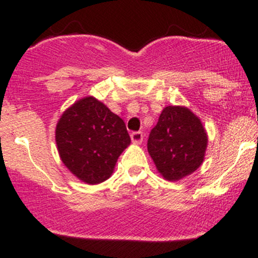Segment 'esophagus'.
Returning <instances> with one entry per match:
<instances>
[{
    "label": "esophagus",
    "mask_w": 258,
    "mask_h": 258,
    "mask_svg": "<svg viewBox=\"0 0 258 258\" xmlns=\"http://www.w3.org/2000/svg\"><path fill=\"white\" fill-rule=\"evenodd\" d=\"M131 140L134 144H141L142 141H144V134L140 131H136V132H132L131 134Z\"/></svg>",
    "instance_id": "obj_1"
}]
</instances>
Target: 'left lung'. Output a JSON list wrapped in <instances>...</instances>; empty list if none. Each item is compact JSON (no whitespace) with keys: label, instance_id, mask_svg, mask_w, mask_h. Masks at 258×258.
<instances>
[{"label":"left lung","instance_id":"obj_1","mask_svg":"<svg viewBox=\"0 0 258 258\" xmlns=\"http://www.w3.org/2000/svg\"><path fill=\"white\" fill-rule=\"evenodd\" d=\"M207 142L196 114L183 106H167L151 130L147 150L158 172L168 181H178L202 165Z\"/></svg>","mask_w":258,"mask_h":258}]
</instances>
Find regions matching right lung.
<instances>
[{
	"mask_svg": "<svg viewBox=\"0 0 258 258\" xmlns=\"http://www.w3.org/2000/svg\"><path fill=\"white\" fill-rule=\"evenodd\" d=\"M56 144L64 166L81 181L96 184L111 177L131 139L123 119L88 96L62 113Z\"/></svg>",
	"mask_w": 258,
	"mask_h": 258,
	"instance_id": "1",
	"label": "right lung"
}]
</instances>
